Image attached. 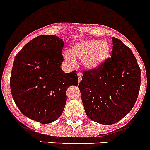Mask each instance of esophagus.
<instances>
[{"instance_id": "1", "label": "esophagus", "mask_w": 150, "mask_h": 150, "mask_svg": "<svg viewBox=\"0 0 150 150\" xmlns=\"http://www.w3.org/2000/svg\"><path fill=\"white\" fill-rule=\"evenodd\" d=\"M77 76H78V81L80 83L82 80V78H83V74L81 72H78L77 73Z\"/></svg>"}]
</instances>
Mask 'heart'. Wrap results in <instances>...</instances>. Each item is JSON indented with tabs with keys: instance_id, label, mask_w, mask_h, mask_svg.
I'll use <instances>...</instances> for the list:
<instances>
[{
	"instance_id": "b5f03b06",
	"label": "heart",
	"mask_w": 150,
	"mask_h": 150,
	"mask_svg": "<svg viewBox=\"0 0 150 150\" xmlns=\"http://www.w3.org/2000/svg\"><path fill=\"white\" fill-rule=\"evenodd\" d=\"M110 45L105 40H83L71 45L70 52H64L63 56L70 65L76 64L74 57H80L83 64L88 69H96L103 64L109 56Z\"/></svg>"
}]
</instances>
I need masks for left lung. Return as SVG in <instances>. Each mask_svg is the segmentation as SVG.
I'll return each instance as SVG.
<instances>
[{"instance_id":"obj_1","label":"left lung","mask_w":150,"mask_h":150,"mask_svg":"<svg viewBox=\"0 0 150 150\" xmlns=\"http://www.w3.org/2000/svg\"><path fill=\"white\" fill-rule=\"evenodd\" d=\"M111 57L98 68L83 71L78 87L86 115L105 125L117 123L135 105L140 88V68L129 47L112 37Z\"/></svg>"}]
</instances>
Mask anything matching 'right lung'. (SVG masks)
<instances>
[{
  "instance_id": "right-lung-1",
  "label": "right lung",
  "mask_w": 150,
  "mask_h": 150,
  "mask_svg": "<svg viewBox=\"0 0 150 150\" xmlns=\"http://www.w3.org/2000/svg\"><path fill=\"white\" fill-rule=\"evenodd\" d=\"M62 39L42 35L16 54L11 76V94L25 116L42 124L56 121L66 104V90L78 85L76 70L64 73Z\"/></svg>"
}]
</instances>
